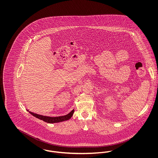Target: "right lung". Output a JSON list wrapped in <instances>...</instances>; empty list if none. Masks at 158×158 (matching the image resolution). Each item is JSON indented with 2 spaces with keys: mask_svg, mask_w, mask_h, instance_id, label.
Segmentation results:
<instances>
[{
  "mask_svg": "<svg viewBox=\"0 0 158 158\" xmlns=\"http://www.w3.org/2000/svg\"><path fill=\"white\" fill-rule=\"evenodd\" d=\"M27 111H29L28 110H27ZM29 113H30L31 114H32L33 116H34L36 118H38V119H40L41 120L44 121L48 123H58V122H61V121H63L68 120L69 119H70L73 115V114L74 113V110H73L70 113H69L68 114L66 115L55 117L44 116V115H39L37 114L31 113L30 111H29Z\"/></svg>",
  "mask_w": 158,
  "mask_h": 158,
  "instance_id": "obj_1",
  "label": "right lung"
}]
</instances>
